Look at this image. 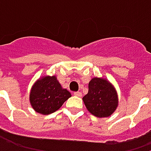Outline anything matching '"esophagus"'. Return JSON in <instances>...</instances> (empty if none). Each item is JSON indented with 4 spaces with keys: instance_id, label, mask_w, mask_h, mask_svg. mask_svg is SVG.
<instances>
[{
    "instance_id": "1",
    "label": "esophagus",
    "mask_w": 151,
    "mask_h": 151,
    "mask_svg": "<svg viewBox=\"0 0 151 151\" xmlns=\"http://www.w3.org/2000/svg\"><path fill=\"white\" fill-rule=\"evenodd\" d=\"M73 94L75 96H78V97H81L82 96V93L81 92H75V93H73Z\"/></svg>"
}]
</instances>
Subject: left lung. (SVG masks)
Masks as SVG:
<instances>
[{
  "label": "left lung",
  "mask_w": 151,
  "mask_h": 151,
  "mask_svg": "<svg viewBox=\"0 0 151 151\" xmlns=\"http://www.w3.org/2000/svg\"><path fill=\"white\" fill-rule=\"evenodd\" d=\"M87 110L96 117L110 116L118 106V95L114 86L103 78H93L88 93L83 97Z\"/></svg>",
  "instance_id": "left-lung-1"
}]
</instances>
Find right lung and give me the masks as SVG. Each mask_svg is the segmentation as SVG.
<instances>
[{
    "label": "right lung",
    "mask_w": 151,
    "mask_h": 151,
    "mask_svg": "<svg viewBox=\"0 0 151 151\" xmlns=\"http://www.w3.org/2000/svg\"><path fill=\"white\" fill-rule=\"evenodd\" d=\"M71 96V93L61 86L56 76H45L33 85L29 101L36 112L50 114L59 109Z\"/></svg>",
    "instance_id": "obj_1"
}]
</instances>
